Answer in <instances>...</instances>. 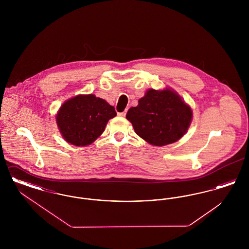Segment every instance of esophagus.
Instances as JSON below:
<instances>
[{
	"instance_id": "esophagus-1",
	"label": "esophagus",
	"mask_w": 249,
	"mask_h": 249,
	"mask_svg": "<svg viewBox=\"0 0 249 249\" xmlns=\"http://www.w3.org/2000/svg\"><path fill=\"white\" fill-rule=\"evenodd\" d=\"M126 112H127V110H125V111H124V112H122V113H119L118 115L120 116V117H125V116H126Z\"/></svg>"
}]
</instances>
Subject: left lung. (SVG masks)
Instances as JSON below:
<instances>
[{
	"mask_svg": "<svg viewBox=\"0 0 249 249\" xmlns=\"http://www.w3.org/2000/svg\"><path fill=\"white\" fill-rule=\"evenodd\" d=\"M126 118L144 141L162 146L183 137L190 127L192 111L175 90L150 89L137 107L129 109Z\"/></svg>",
	"mask_w": 249,
	"mask_h": 249,
	"instance_id": "obj_1",
	"label": "left lung"
}]
</instances>
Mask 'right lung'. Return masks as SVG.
I'll list each match as a JSON object with an SVG mask.
<instances>
[{"label": "right lung", "mask_w": 249, "mask_h": 249, "mask_svg": "<svg viewBox=\"0 0 249 249\" xmlns=\"http://www.w3.org/2000/svg\"><path fill=\"white\" fill-rule=\"evenodd\" d=\"M116 116L114 107L104 99L93 94L77 95L60 107L56 121L66 142L84 146L94 142L108 120Z\"/></svg>", "instance_id": "add662e5"}]
</instances>
